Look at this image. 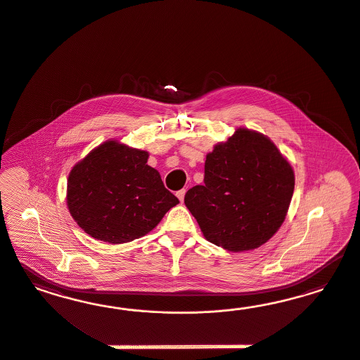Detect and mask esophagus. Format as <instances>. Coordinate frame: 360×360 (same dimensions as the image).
Masks as SVG:
<instances>
[{"mask_svg":"<svg viewBox=\"0 0 360 360\" xmlns=\"http://www.w3.org/2000/svg\"><path fill=\"white\" fill-rule=\"evenodd\" d=\"M185 188H182V190H179V191H176V196H178V199H179L181 202H184V198H185Z\"/></svg>","mask_w":360,"mask_h":360,"instance_id":"esophagus-1","label":"esophagus"}]
</instances>
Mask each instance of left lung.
Here are the masks:
<instances>
[{
    "mask_svg": "<svg viewBox=\"0 0 360 360\" xmlns=\"http://www.w3.org/2000/svg\"><path fill=\"white\" fill-rule=\"evenodd\" d=\"M295 191V172L266 136L239 128L205 162V184L186 207L205 238L231 252L259 248L281 227Z\"/></svg>",
    "mask_w": 360,
    "mask_h": 360,
    "instance_id": "left-lung-1",
    "label": "left lung"
}]
</instances>
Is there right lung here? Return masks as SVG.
Masks as SVG:
<instances>
[{"instance_id":"obj_1","label":"right lung","mask_w":360,"mask_h":360,"mask_svg":"<svg viewBox=\"0 0 360 360\" xmlns=\"http://www.w3.org/2000/svg\"><path fill=\"white\" fill-rule=\"evenodd\" d=\"M149 154L110 140L77 162L67 181V206L89 236L112 244L139 239L179 203L148 162Z\"/></svg>"}]
</instances>
